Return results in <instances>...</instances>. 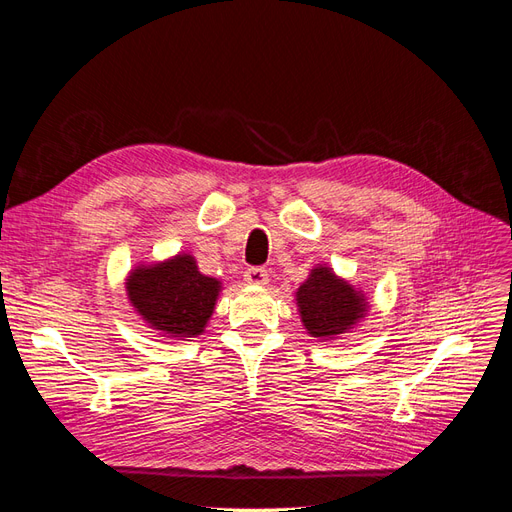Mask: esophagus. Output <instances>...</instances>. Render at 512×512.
<instances>
[{
  "instance_id": "1",
  "label": "esophagus",
  "mask_w": 512,
  "mask_h": 512,
  "mask_svg": "<svg viewBox=\"0 0 512 512\" xmlns=\"http://www.w3.org/2000/svg\"><path fill=\"white\" fill-rule=\"evenodd\" d=\"M243 280L247 284H254V286H265L269 282V273H267V269H262V267H250L245 271Z\"/></svg>"
}]
</instances>
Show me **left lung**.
<instances>
[{"label":"left lung","instance_id":"obj_1","mask_svg":"<svg viewBox=\"0 0 512 512\" xmlns=\"http://www.w3.org/2000/svg\"><path fill=\"white\" fill-rule=\"evenodd\" d=\"M303 327L316 339H333L354 329L367 312V299L329 267H314L297 290Z\"/></svg>","mask_w":512,"mask_h":512}]
</instances>
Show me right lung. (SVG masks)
<instances>
[{
	"label": "right lung",
	"mask_w": 512,
	"mask_h": 512,
	"mask_svg": "<svg viewBox=\"0 0 512 512\" xmlns=\"http://www.w3.org/2000/svg\"><path fill=\"white\" fill-rule=\"evenodd\" d=\"M134 312L164 337H198L215 309L222 284L203 275L190 254L141 265L126 280Z\"/></svg>",
	"instance_id": "obj_1"
}]
</instances>
